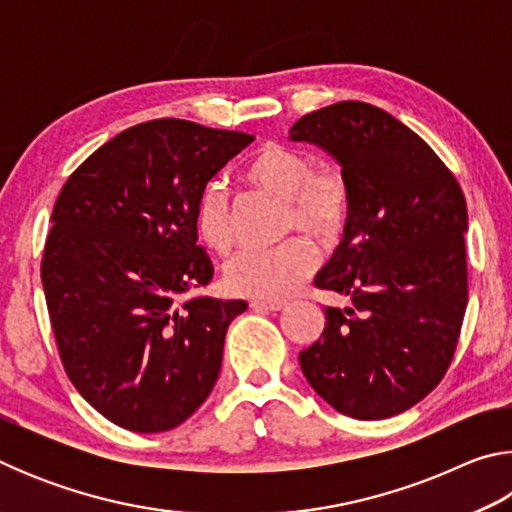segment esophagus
<instances>
[{
    "instance_id": "esophagus-1",
    "label": "esophagus",
    "mask_w": 512,
    "mask_h": 512,
    "mask_svg": "<svg viewBox=\"0 0 512 512\" xmlns=\"http://www.w3.org/2000/svg\"><path fill=\"white\" fill-rule=\"evenodd\" d=\"M284 307H287V302L282 300H250V309L255 311H282Z\"/></svg>"
}]
</instances>
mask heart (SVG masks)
<instances>
[{
    "label": "heart",
    "mask_w": 512,
    "mask_h": 512,
    "mask_svg": "<svg viewBox=\"0 0 512 512\" xmlns=\"http://www.w3.org/2000/svg\"><path fill=\"white\" fill-rule=\"evenodd\" d=\"M250 185L287 201L284 228L302 230L320 241L339 235L348 216V183L339 169L314 167L307 153L268 144L246 164ZM194 228L207 248L223 253L235 239L228 196L221 185H207L196 201ZM318 264L316 248L305 237H293L273 248H246L223 266L225 289L235 296L287 298Z\"/></svg>",
    "instance_id": "heart-1"
}]
</instances>
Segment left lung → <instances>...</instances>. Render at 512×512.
Instances as JSON below:
<instances>
[{"label": "left lung", "mask_w": 512, "mask_h": 512, "mask_svg": "<svg viewBox=\"0 0 512 512\" xmlns=\"http://www.w3.org/2000/svg\"><path fill=\"white\" fill-rule=\"evenodd\" d=\"M339 162L350 214L316 287L352 300L325 307L320 339L298 354L336 411L384 420L427 397L452 363L467 307L465 196L431 146L381 108L341 101L289 131Z\"/></svg>", "instance_id": "obj_1"}]
</instances>
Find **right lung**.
Instances as JSON below:
<instances>
[{
  "mask_svg": "<svg viewBox=\"0 0 512 512\" xmlns=\"http://www.w3.org/2000/svg\"><path fill=\"white\" fill-rule=\"evenodd\" d=\"M253 135L155 119L94 151L60 189L42 287L60 359L103 418L137 433L183 424L219 379L244 300L185 298L212 280L194 210Z\"/></svg>",
  "mask_w": 512,
  "mask_h": 512,
  "instance_id": "obj_1",
  "label": "right lung"
}]
</instances>
